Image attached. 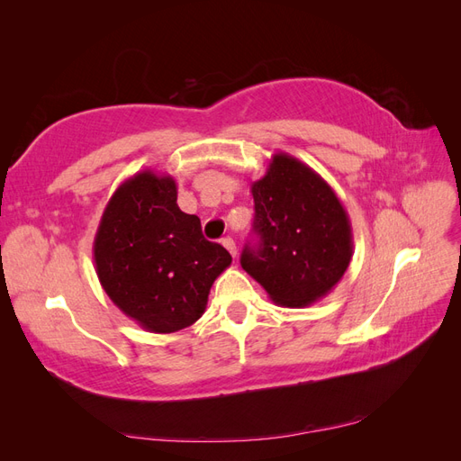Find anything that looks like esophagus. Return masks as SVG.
Wrapping results in <instances>:
<instances>
[{"label":"esophagus","mask_w":461,"mask_h":461,"mask_svg":"<svg viewBox=\"0 0 461 461\" xmlns=\"http://www.w3.org/2000/svg\"><path fill=\"white\" fill-rule=\"evenodd\" d=\"M222 246H225V248L229 249V254H230L232 258H236V244H234L232 239H222Z\"/></svg>","instance_id":"34e87169"}]
</instances>
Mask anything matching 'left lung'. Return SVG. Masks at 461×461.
Here are the masks:
<instances>
[{"label": "left lung", "mask_w": 461, "mask_h": 461, "mask_svg": "<svg viewBox=\"0 0 461 461\" xmlns=\"http://www.w3.org/2000/svg\"><path fill=\"white\" fill-rule=\"evenodd\" d=\"M258 248H244L242 269L281 308H308L339 285L354 256L350 217L310 165L276 151L252 183Z\"/></svg>", "instance_id": "8db88e82"}]
</instances>
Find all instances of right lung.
<instances>
[{
	"label": "right lung",
	"instance_id": "add662e5",
	"mask_svg": "<svg viewBox=\"0 0 461 461\" xmlns=\"http://www.w3.org/2000/svg\"><path fill=\"white\" fill-rule=\"evenodd\" d=\"M230 261L225 248L203 239L196 215L180 212L175 178L151 169L113 192L94 239L95 273L109 300L158 334L196 323Z\"/></svg>",
	"mask_w": 461,
	"mask_h": 461
}]
</instances>
